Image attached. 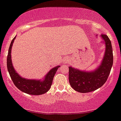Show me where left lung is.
I'll return each instance as SVG.
<instances>
[{
  "instance_id": "left-lung-1",
  "label": "left lung",
  "mask_w": 121,
  "mask_h": 121,
  "mask_svg": "<svg viewBox=\"0 0 121 121\" xmlns=\"http://www.w3.org/2000/svg\"><path fill=\"white\" fill-rule=\"evenodd\" d=\"M105 45V51L101 63L95 70L82 71L69 67V81L75 91L82 93L91 92L100 88L106 82L113 63V49L108 36L102 35Z\"/></svg>"
}]
</instances>
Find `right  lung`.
I'll return each mask as SVG.
<instances>
[{"label": "right lung", "instance_id": "right-lung-1", "mask_svg": "<svg viewBox=\"0 0 121 121\" xmlns=\"http://www.w3.org/2000/svg\"><path fill=\"white\" fill-rule=\"evenodd\" d=\"M16 36L13 38L8 49L7 56V69L14 85L22 92L31 95H41L48 92L52 85L54 75L60 66H57L51 69L43 78V80L27 79L22 77L16 71L13 66L11 60V48Z\"/></svg>", "mask_w": 121, "mask_h": 121}]
</instances>
